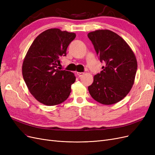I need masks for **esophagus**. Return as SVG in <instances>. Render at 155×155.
I'll list each match as a JSON object with an SVG mask.
<instances>
[{"instance_id":"1","label":"esophagus","mask_w":155,"mask_h":155,"mask_svg":"<svg viewBox=\"0 0 155 155\" xmlns=\"http://www.w3.org/2000/svg\"><path fill=\"white\" fill-rule=\"evenodd\" d=\"M77 74H78V76L79 77H81V76H83L84 73H83V72H77Z\"/></svg>"}]
</instances>
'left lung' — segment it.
Returning a JSON list of instances; mask_svg holds the SVG:
<instances>
[{"instance_id": "obj_1", "label": "left lung", "mask_w": 155, "mask_h": 155, "mask_svg": "<svg viewBox=\"0 0 155 155\" xmlns=\"http://www.w3.org/2000/svg\"><path fill=\"white\" fill-rule=\"evenodd\" d=\"M101 61L105 67L94 76L88 89L94 100L103 105H112L128 94L134 83L137 60L125 41L109 30L88 34Z\"/></svg>"}]
</instances>
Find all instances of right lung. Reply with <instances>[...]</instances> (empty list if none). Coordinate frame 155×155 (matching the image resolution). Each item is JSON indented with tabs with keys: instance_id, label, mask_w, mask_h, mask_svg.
Instances as JSON below:
<instances>
[{
	"instance_id": "add662e5",
	"label": "right lung",
	"mask_w": 155,
	"mask_h": 155,
	"mask_svg": "<svg viewBox=\"0 0 155 155\" xmlns=\"http://www.w3.org/2000/svg\"><path fill=\"white\" fill-rule=\"evenodd\" d=\"M75 33L51 28L42 32L28 50L22 66V76L30 92L48 106L62 104L71 92L74 74L58 68L60 58L67 55Z\"/></svg>"
}]
</instances>
